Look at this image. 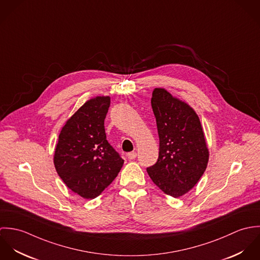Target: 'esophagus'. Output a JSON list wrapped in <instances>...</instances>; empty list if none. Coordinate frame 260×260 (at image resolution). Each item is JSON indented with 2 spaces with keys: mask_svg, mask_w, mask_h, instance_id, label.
<instances>
[{
  "mask_svg": "<svg viewBox=\"0 0 260 260\" xmlns=\"http://www.w3.org/2000/svg\"><path fill=\"white\" fill-rule=\"evenodd\" d=\"M127 157H128V159H130V160H134V159L137 157V153H136L135 151L129 152V153L127 154Z\"/></svg>",
  "mask_w": 260,
  "mask_h": 260,
  "instance_id": "esophagus-1",
  "label": "esophagus"
}]
</instances>
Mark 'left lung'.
I'll use <instances>...</instances> for the list:
<instances>
[{"instance_id": "left-lung-1", "label": "left lung", "mask_w": 260, "mask_h": 260, "mask_svg": "<svg viewBox=\"0 0 260 260\" xmlns=\"http://www.w3.org/2000/svg\"><path fill=\"white\" fill-rule=\"evenodd\" d=\"M151 106L159 135V157L147 168L154 184L178 198L197 184L206 170L209 151L198 115L164 88H155Z\"/></svg>"}]
</instances>
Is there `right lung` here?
Instances as JSON below:
<instances>
[{
	"label": "right lung",
	"instance_id": "add662e5",
	"mask_svg": "<svg viewBox=\"0 0 260 260\" xmlns=\"http://www.w3.org/2000/svg\"><path fill=\"white\" fill-rule=\"evenodd\" d=\"M109 96H97L84 103L63 126L54 154L60 178L73 192L94 199L110 185L124 160L106 139L104 120Z\"/></svg>",
	"mask_w": 260,
	"mask_h": 260
}]
</instances>
